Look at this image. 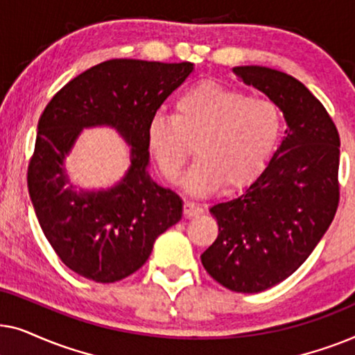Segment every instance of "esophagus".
I'll return each mask as SVG.
<instances>
[{
    "mask_svg": "<svg viewBox=\"0 0 355 355\" xmlns=\"http://www.w3.org/2000/svg\"><path fill=\"white\" fill-rule=\"evenodd\" d=\"M203 213V208L198 205V203H193V202H186L184 203V215L187 218L191 216H198Z\"/></svg>",
    "mask_w": 355,
    "mask_h": 355,
    "instance_id": "34e87169",
    "label": "esophagus"
}]
</instances>
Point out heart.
I'll return each mask as SVG.
<instances>
[{
  "mask_svg": "<svg viewBox=\"0 0 355 355\" xmlns=\"http://www.w3.org/2000/svg\"><path fill=\"white\" fill-rule=\"evenodd\" d=\"M283 113L268 96L203 80L178 96L173 118L157 114L147 128V145L159 173L171 184L182 173L196 145L198 159L187 178L196 193L223 182L241 187L263 171L278 144Z\"/></svg>",
  "mask_w": 355,
  "mask_h": 355,
  "instance_id": "1",
  "label": "heart"
}]
</instances>
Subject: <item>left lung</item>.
Segmentation results:
<instances>
[{
    "mask_svg": "<svg viewBox=\"0 0 355 355\" xmlns=\"http://www.w3.org/2000/svg\"><path fill=\"white\" fill-rule=\"evenodd\" d=\"M275 100L288 129L257 181L210 213L218 237L202 254L208 275L236 293L254 294L289 278L322 239L339 205V134L302 82L261 66L232 69Z\"/></svg>",
    "mask_w": 355,
    "mask_h": 355,
    "instance_id": "obj_1",
    "label": "left lung"
}]
</instances>
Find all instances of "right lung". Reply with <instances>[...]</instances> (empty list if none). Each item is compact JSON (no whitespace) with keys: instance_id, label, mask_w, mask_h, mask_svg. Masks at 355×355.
<instances>
[{"instance_id":"1","label":"right lung","mask_w":355,"mask_h":355,"mask_svg":"<svg viewBox=\"0 0 355 355\" xmlns=\"http://www.w3.org/2000/svg\"><path fill=\"white\" fill-rule=\"evenodd\" d=\"M193 69L189 61L110 60L74 77L38 119L27 186L53 250L74 273L116 283L137 271L157 237L181 220L182 200L150 181L147 128L164 100ZM110 123L133 147L118 187L77 194L64 188L62 159L82 127Z\"/></svg>"}]
</instances>
